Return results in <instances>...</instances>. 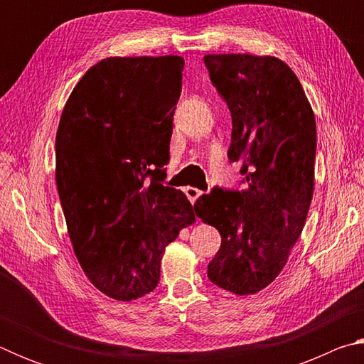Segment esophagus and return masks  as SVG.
<instances>
[{
    "label": "esophagus",
    "mask_w": 364,
    "mask_h": 364,
    "mask_svg": "<svg viewBox=\"0 0 364 364\" xmlns=\"http://www.w3.org/2000/svg\"><path fill=\"white\" fill-rule=\"evenodd\" d=\"M184 191H186V196H188V199H189L191 202H193V204H194V202H196L197 199H199V196L202 194V191H200V189L193 188V186H188V188L184 189Z\"/></svg>",
    "instance_id": "34e87169"
}]
</instances>
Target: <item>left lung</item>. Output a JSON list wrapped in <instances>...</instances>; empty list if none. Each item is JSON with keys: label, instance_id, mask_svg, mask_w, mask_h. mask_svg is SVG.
Instances as JSON below:
<instances>
[{"label": "left lung", "instance_id": "left-lung-1", "mask_svg": "<svg viewBox=\"0 0 364 364\" xmlns=\"http://www.w3.org/2000/svg\"><path fill=\"white\" fill-rule=\"evenodd\" d=\"M204 63L231 112L228 159L242 162L245 189L213 188L194 210L221 236L208 279L250 295L278 278L305 226L315 189V114L278 58L207 54Z\"/></svg>", "mask_w": 364, "mask_h": 364}]
</instances>
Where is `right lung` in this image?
I'll list each match as a JSON object with an SVG mask.
<instances>
[{"instance_id": "add662e5", "label": "right lung", "mask_w": 364, "mask_h": 364, "mask_svg": "<svg viewBox=\"0 0 364 364\" xmlns=\"http://www.w3.org/2000/svg\"><path fill=\"white\" fill-rule=\"evenodd\" d=\"M180 56L107 58L67 100L56 134V183L86 278L107 297L152 292L165 247L194 223L181 191L164 186Z\"/></svg>"}]
</instances>
